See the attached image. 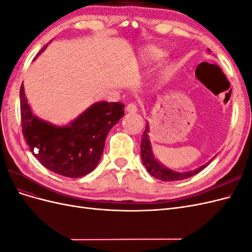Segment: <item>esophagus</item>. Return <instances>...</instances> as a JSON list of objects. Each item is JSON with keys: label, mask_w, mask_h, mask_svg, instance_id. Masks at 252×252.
Masks as SVG:
<instances>
[{"label": "esophagus", "mask_w": 252, "mask_h": 252, "mask_svg": "<svg viewBox=\"0 0 252 252\" xmlns=\"http://www.w3.org/2000/svg\"><path fill=\"white\" fill-rule=\"evenodd\" d=\"M126 111H127V112H131V113H135V112H138V107H136L135 104L130 103V104L127 105Z\"/></svg>", "instance_id": "esophagus-1"}]
</instances>
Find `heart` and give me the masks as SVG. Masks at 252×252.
Segmentation results:
<instances>
[{"instance_id":"heart-1","label":"heart","mask_w":252,"mask_h":252,"mask_svg":"<svg viewBox=\"0 0 252 252\" xmlns=\"http://www.w3.org/2000/svg\"><path fill=\"white\" fill-rule=\"evenodd\" d=\"M165 51L158 47H148L146 50H145V55L143 61L145 63H151L155 62V61H158L161 58L165 56ZM170 77V71L168 69H164L161 72H159V79L161 80H167Z\"/></svg>"}]
</instances>
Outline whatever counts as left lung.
Listing matches in <instances>:
<instances>
[{
    "instance_id": "1",
    "label": "left lung",
    "mask_w": 252,
    "mask_h": 252,
    "mask_svg": "<svg viewBox=\"0 0 252 252\" xmlns=\"http://www.w3.org/2000/svg\"><path fill=\"white\" fill-rule=\"evenodd\" d=\"M210 52V50L208 49ZM149 123L147 122L146 123V129L143 133V138L141 141V158H142V162L143 165L145 166V168L151 174L152 177L161 180L164 182H171V181H180V180H185L188 179L192 175L196 174L197 172H200L203 170L206 166L209 165L210 162L213 158H211L208 163H206L205 165L199 167L194 170H190V171H185V172H179V171H174L172 169L167 168L163 164L159 163L158 159L156 158L154 151H152L151 147V142L149 139Z\"/></svg>"
}]
</instances>
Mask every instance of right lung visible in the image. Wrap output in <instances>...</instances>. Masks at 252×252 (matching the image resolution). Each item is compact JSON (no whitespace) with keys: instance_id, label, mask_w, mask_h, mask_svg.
<instances>
[{"instance_id":"1","label":"right lung","mask_w":252,"mask_h":252,"mask_svg":"<svg viewBox=\"0 0 252 252\" xmlns=\"http://www.w3.org/2000/svg\"><path fill=\"white\" fill-rule=\"evenodd\" d=\"M20 101L22 130L30 150L47 169L68 178H81L95 168L108 132L124 117V104L96 102L60 126L33 114L23 84Z\"/></svg>"}]
</instances>
